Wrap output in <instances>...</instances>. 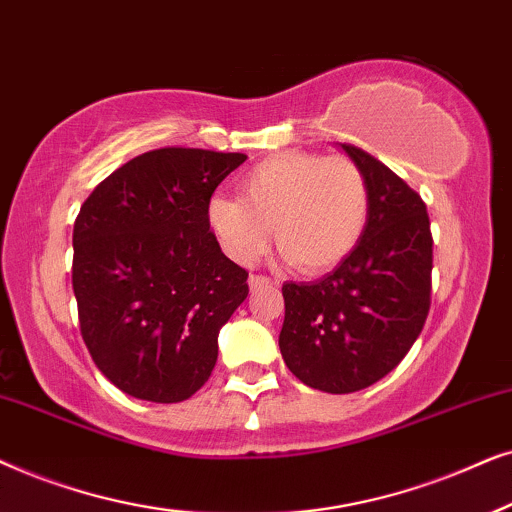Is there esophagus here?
<instances>
[{
	"mask_svg": "<svg viewBox=\"0 0 512 512\" xmlns=\"http://www.w3.org/2000/svg\"><path fill=\"white\" fill-rule=\"evenodd\" d=\"M248 283H250V290H257V288H264V285H271L274 281H271L269 276H262V274H250Z\"/></svg>",
	"mask_w": 512,
	"mask_h": 512,
	"instance_id": "esophagus-1",
	"label": "esophagus"
}]
</instances>
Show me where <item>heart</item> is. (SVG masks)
I'll use <instances>...</instances> for the list:
<instances>
[{"label": "heart", "mask_w": 512, "mask_h": 512, "mask_svg": "<svg viewBox=\"0 0 512 512\" xmlns=\"http://www.w3.org/2000/svg\"><path fill=\"white\" fill-rule=\"evenodd\" d=\"M238 199L213 196L206 217L224 252L255 264L276 248L290 267L318 274L337 267L363 236L370 213L365 173L346 156L281 152L236 182Z\"/></svg>", "instance_id": "heart-1"}]
</instances>
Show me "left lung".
Masks as SVG:
<instances>
[{
	"mask_svg": "<svg viewBox=\"0 0 512 512\" xmlns=\"http://www.w3.org/2000/svg\"><path fill=\"white\" fill-rule=\"evenodd\" d=\"M370 213L356 248L316 283H285L278 346L302 384L325 393L372 386L400 365L431 309L433 234L426 203L365 149Z\"/></svg>",
	"mask_w": 512,
	"mask_h": 512,
	"instance_id": "8db88e82",
	"label": "left lung"
}]
</instances>
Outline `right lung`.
<instances>
[{
	"label": "right lung",
	"instance_id": "obj_1",
	"mask_svg": "<svg viewBox=\"0 0 512 512\" xmlns=\"http://www.w3.org/2000/svg\"><path fill=\"white\" fill-rule=\"evenodd\" d=\"M238 152L161 147L107 175L74 220L72 288L98 370L149 403H182L217 363V335L248 271L222 255L210 196Z\"/></svg>",
	"mask_w": 512,
	"mask_h": 512
}]
</instances>
